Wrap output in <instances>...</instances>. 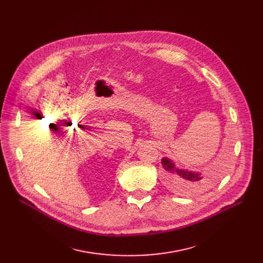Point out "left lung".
<instances>
[{"label": "left lung", "instance_id": "obj_1", "mask_svg": "<svg viewBox=\"0 0 263 263\" xmlns=\"http://www.w3.org/2000/svg\"><path fill=\"white\" fill-rule=\"evenodd\" d=\"M161 163L166 172L171 175H175L173 177L175 187L185 191V192H195L208 184V181L212 179V177H205L199 171H189L185 169H180L176 166L175 162L169 157H162ZM178 177H176V175Z\"/></svg>", "mask_w": 263, "mask_h": 263}]
</instances>
